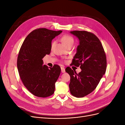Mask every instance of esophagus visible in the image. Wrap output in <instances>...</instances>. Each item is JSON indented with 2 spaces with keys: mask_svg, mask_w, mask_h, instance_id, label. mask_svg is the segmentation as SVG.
<instances>
[{
  "mask_svg": "<svg viewBox=\"0 0 125 125\" xmlns=\"http://www.w3.org/2000/svg\"><path fill=\"white\" fill-rule=\"evenodd\" d=\"M61 71H62V73H65V68H64V67L62 66L61 67Z\"/></svg>",
  "mask_w": 125,
  "mask_h": 125,
  "instance_id": "obj_1",
  "label": "esophagus"
}]
</instances>
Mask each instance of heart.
Instances as JSON below:
<instances>
[{"label": "heart", "instance_id": "1", "mask_svg": "<svg viewBox=\"0 0 125 125\" xmlns=\"http://www.w3.org/2000/svg\"><path fill=\"white\" fill-rule=\"evenodd\" d=\"M60 41L62 42L66 46L68 47L70 45H73L74 43V40L73 37H71L68 35H64L60 37ZM55 43L53 42L52 44V47H53Z\"/></svg>", "mask_w": 125, "mask_h": 125}]
</instances>
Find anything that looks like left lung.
Listing matches in <instances>:
<instances>
[{"label":"left lung","mask_w":125,"mask_h":125,"mask_svg":"<svg viewBox=\"0 0 125 125\" xmlns=\"http://www.w3.org/2000/svg\"><path fill=\"white\" fill-rule=\"evenodd\" d=\"M70 33L79 42L71 64L80 66L81 71L78 74L69 67L65 70L70 77L71 94L82 97L93 91L99 83L106 69V58L100 40L94 34L84 31Z\"/></svg>","instance_id":"obj_1"}]
</instances>
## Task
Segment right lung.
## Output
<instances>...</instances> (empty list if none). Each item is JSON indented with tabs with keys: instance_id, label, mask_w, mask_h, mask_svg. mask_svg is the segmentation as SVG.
Wrapping results in <instances>:
<instances>
[{
	"instance_id": "add662e5",
	"label": "right lung",
	"mask_w": 125,
	"mask_h": 125,
	"mask_svg": "<svg viewBox=\"0 0 125 125\" xmlns=\"http://www.w3.org/2000/svg\"><path fill=\"white\" fill-rule=\"evenodd\" d=\"M62 32L36 29L26 36L22 45L17 59L18 70L23 84L34 95L46 97L54 93L61 69L57 65L49 68L43 65L42 59L50 54L52 40Z\"/></svg>"
}]
</instances>
